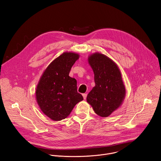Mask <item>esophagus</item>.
Instances as JSON below:
<instances>
[{"instance_id":"esophagus-1","label":"esophagus","mask_w":161,"mask_h":161,"mask_svg":"<svg viewBox=\"0 0 161 161\" xmlns=\"http://www.w3.org/2000/svg\"><path fill=\"white\" fill-rule=\"evenodd\" d=\"M86 96H87V94H86V93H83V98H84V99H86Z\"/></svg>"}]
</instances>
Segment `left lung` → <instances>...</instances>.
Listing matches in <instances>:
<instances>
[{
    "label": "left lung",
    "instance_id": "8db88e82",
    "mask_svg": "<svg viewBox=\"0 0 161 161\" xmlns=\"http://www.w3.org/2000/svg\"><path fill=\"white\" fill-rule=\"evenodd\" d=\"M88 63L94 73L95 86L86 100L97 115L106 118L121 106L125 98L126 90L121 74L116 64L100 53L91 55Z\"/></svg>",
    "mask_w": 161,
    "mask_h": 161
}]
</instances>
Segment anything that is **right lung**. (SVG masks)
I'll use <instances>...</instances> for the list:
<instances>
[{"mask_svg":"<svg viewBox=\"0 0 161 161\" xmlns=\"http://www.w3.org/2000/svg\"><path fill=\"white\" fill-rule=\"evenodd\" d=\"M78 58V53H63L48 66L36 86V98L40 108L53 121L67 118L75 105L83 100L77 92L76 79L69 76Z\"/></svg>","mask_w":161,"mask_h":161,"instance_id":"add662e5","label":"right lung"}]
</instances>
